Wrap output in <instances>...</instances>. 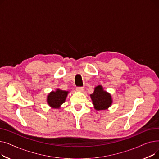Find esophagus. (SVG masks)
I'll list each match as a JSON object with an SVG mask.
<instances>
[{
  "label": "esophagus",
  "mask_w": 159,
  "mask_h": 159,
  "mask_svg": "<svg viewBox=\"0 0 159 159\" xmlns=\"http://www.w3.org/2000/svg\"><path fill=\"white\" fill-rule=\"evenodd\" d=\"M76 89L79 91H84V88H83V87H77Z\"/></svg>",
  "instance_id": "obj_1"
}]
</instances>
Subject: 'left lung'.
Here are the masks:
<instances>
[{
    "mask_svg": "<svg viewBox=\"0 0 159 159\" xmlns=\"http://www.w3.org/2000/svg\"><path fill=\"white\" fill-rule=\"evenodd\" d=\"M90 96L95 106V109L97 110H106L112 103L110 94L104 91L101 86H97L95 88L94 92Z\"/></svg>",
    "mask_w": 159,
    "mask_h": 159,
    "instance_id": "1",
    "label": "left lung"
}]
</instances>
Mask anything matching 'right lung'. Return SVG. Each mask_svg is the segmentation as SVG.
Returning <instances> with one entry per match:
<instances>
[{
	"instance_id": "add662e5",
	"label": "right lung",
	"mask_w": 159,
	"mask_h": 159,
	"mask_svg": "<svg viewBox=\"0 0 159 159\" xmlns=\"http://www.w3.org/2000/svg\"><path fill=\"white\" fill-rule=\"evenodd\" d=\"M68 93V91L58 89L56 91H52V93H49L48 96L47 102L51 107L58 108L65 102Z\"/></svg>"
}]
</instances>
